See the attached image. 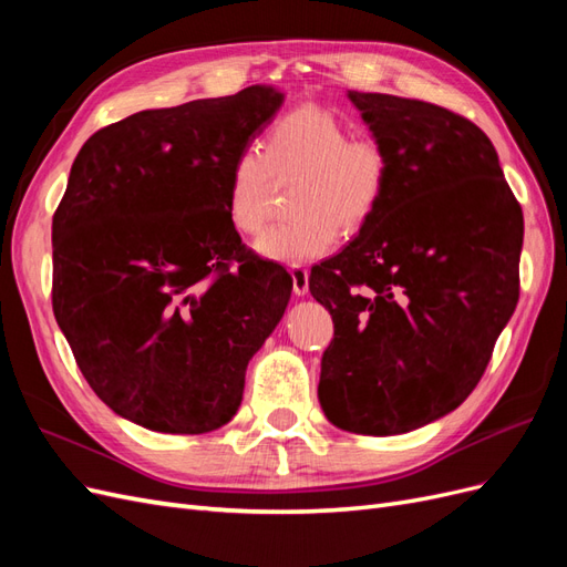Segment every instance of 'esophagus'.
<instances>
[{
    "label": "esophagus",
    "instance_id": "1",
    "mask_svg": "<svg viewBox=\"0 0 567 567\" xmlns=\"http://www.w3.org/2000/svg\"><path fill=\"white\" fill-rule=\"evenodd\" d=\"M290 277H293L296 296H307V290H310V271H307L302 265H293L290 267Z\"/></svg>",
    "mask_w": 567,
    "mask_h": 567
}]
</instances>
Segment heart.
Returning a JSON list of instances; mask_svg holds the SVG:
<instances>
[{
	"label": "heart",
	"instance_id": "b5f03b06",
	"mask_svg": "<svg viewBox=\"0 0 567 567\" xmlns=\"http://www.w3.org/2000/svg\"><path fill=\"white\" fill-rule=\"evenodd\" d=\"M296 179L293 219L267 229L257 250L296 265L329 252L342 234H359L381 210L392 182V153L379 136H352L333 111L305 104L274 120L265 151L246 146L231 163L227 217L244 234L262 231L277 184Z\"/></svg>",
	"mask_w": 567,
	"mask_h": 567
}]
</instances>
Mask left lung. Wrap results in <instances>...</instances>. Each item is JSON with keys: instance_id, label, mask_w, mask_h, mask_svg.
I'll return each mask as SVG.
<instances>
[{"instance_id": "1", "label": "left lung", "mask_w": 567, "mask_h": 567, "mask_svg": "<svg viewBox=\"0 0 567 567\" xmlns=\"http://www.w3.org/2000/svg\"><path fill=\"white\" fill-rule=\"evenodd\" d=\"M392 153L381 210L312 267L331 312L326 419L400 435L454 411L483 379L520 296L523 210L487 134L419 99L350 92Z\"/></svg>"}]
</instances>
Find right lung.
<instances>
[{
  "label": "right lung",
  "instance_id": "1",
  "mask_svg": "<svg viewBox=\"0 0 567 567\" xmlns=\"http://www.w3.org/2000/svg\"><path fill=\"white\" fill-rule=\"evenodd\" d=\"M284 96L142 111L94 132L51 221V307L84 381L148 431L225 425L293 279L241 244L227 182Z\"/></svg>",
  "mask_w": 567,
  "mask_h": 567
}]
</instances>
